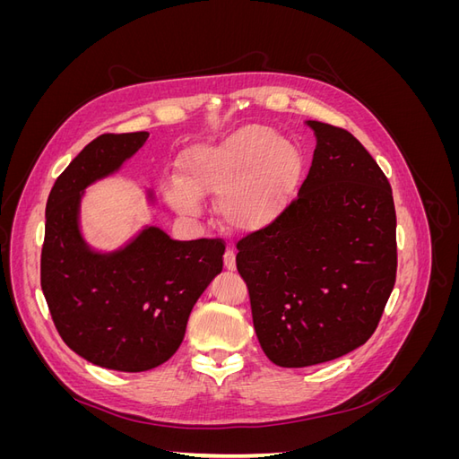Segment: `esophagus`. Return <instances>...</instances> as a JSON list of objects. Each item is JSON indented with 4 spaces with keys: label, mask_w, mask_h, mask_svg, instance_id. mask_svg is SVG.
<instances>
[{
    "label": "esophagus",
    "mask_w": 459,
    "mask_h": 459,
    "mask_svg": "<svg viewBox=\"0 0 459 459\" xmlns=\"http://www.w3.org/2000/svg\"><path fill=\"white\" fill-rule=\"evenodd\" d=\"M224 266H226L230 272H233L235 268H238V264H235V253H233V248H228V251H226V255H224Z\"/></svg>",
    "instance_id": "esophagus-1"
}]
</instances>
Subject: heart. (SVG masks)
Returning a JSON list of instances; mask_svg holds the SVG:
<instances>
[{"mask_svg":"<svg viewBox=\"0 0 459 459\" xmlns=\"http://www.w3.org/2000/svg\"><path fill=\"white\" fill-rule=\"evenodd\" d=\"M302 170L300 151L273 130L248 124L216 142L191 145L179 178L164 182L176 212L197 216L201 195L216 193V214L235 231H258L283 212Z\"/></svg>","mask_w":459,"mask_h":459,"instance_id":"1","label":"heart"}]
</instances>
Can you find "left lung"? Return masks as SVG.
<instances>
[{
    "label": "left lung",
    "instance_id": "8db88e82",
    "mask_svg": "<svg viewBox=\"0 0 459 459\" xmlns=\"http://www.w3.org/2000/svg\"><path fill=\"white\" fill-rule=\"evenodd\" d=\"M316 135L297 199L238 243L258 342L270 362L308 368L362 346L396 280V212L379 164L342 128Z\"/></svg>",
    "mask_w": 459,
    "mask_h": 459
}]
</instances>
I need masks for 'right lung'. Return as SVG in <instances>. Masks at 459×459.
Returning <instances> with one entry per match:
<instances>
[{
  "mask_svg": "<svg viewBox=\"0 0 459 459\" xmlns=\"http://www.w3.org/2000/svg\"><path fill=\"white\" fill-rule=\"evenodd\" d=\"M147 137L103 134L78 152L49 193L41 248V290L68 349L95 366L128 373L174 356L226 251L218 239L176 241L149 224L115 251L86 239L80 221L86 189L117 174ZM145 201L157 206L152 189Z\"/></svg>",
  "mask_w": 459,
  "mask_h": 459,
  "instance_id": "obj_1",
  "label": "right lung"
}]
</instances>
